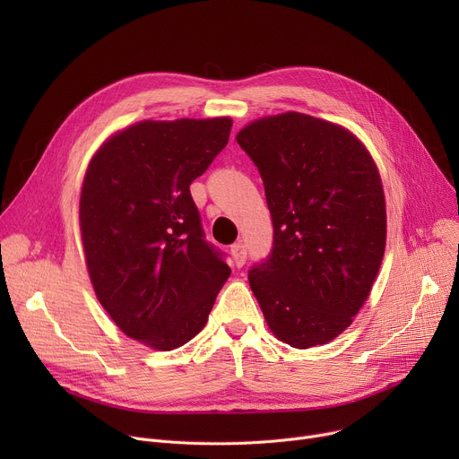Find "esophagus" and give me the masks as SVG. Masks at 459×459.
<instances>
[{
    "label": "esophagus",
    "instance_id": "1",
    "mask_svg": "<svg viewBox=\"0 0 459 459\" xmlns=\"http://www.w3.org/2000/svg\"><path fill=\"white\" fill-rule=\"evenodd\" d=\"M230 255H232L234 264H236L238 268H242L244 264H246V260H247V249H246V246L242 242H238V244H234L230 247Z\"/></svg>",
    "mask_w": 459,
    "mask_h": 459
}]
</instances>
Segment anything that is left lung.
<instances>
[{"instance_id":"1","label":"left lung","mask_w":459,"mask_h":459,"mask_svg":"<svg viewBox=\"0 0 459 459\" xmlns=\"http://www.w3.org/2000/svg\"><path fill=\"white\" fill-rule=\"evenodd\" d=\"M236 141L258 169L273 223L251 290L281 342L327 344L367 301L383 260L377 167L351 132L294 111L255 120Z\"/></svg>"}]
</instances>
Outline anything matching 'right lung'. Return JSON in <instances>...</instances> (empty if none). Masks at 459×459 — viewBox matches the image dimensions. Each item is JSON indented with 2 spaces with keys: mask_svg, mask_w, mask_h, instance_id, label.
Wrapping results in <instances>:
<instances>
[{
  "mask_svg": "<svg viewBox=\"0 0 459 459\" xmlns=\"http://www.w3.org/2000/svg\"><path fill=\"white\" fill-rule=\"evenodd\" d=\"M232 120H144L91 160L80 225L94 292L111 320L154 350L184 346L230 275L189 193L229 143Z\"/></svg>",
  "mask_w": 459,
  "mask_h": 459,
  "instance_id": "right-lung-1",
  "label": "right lung"
}]
</instances>
